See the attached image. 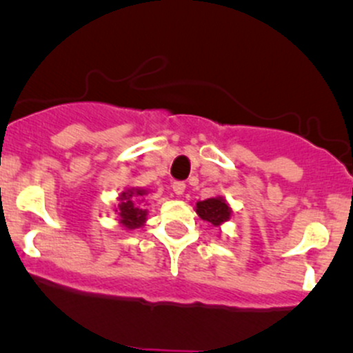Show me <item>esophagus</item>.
I'll return each mask as SVG.
<instances>
[{
    "mask_svg": "<svg viewBox=\"0 0 353 353\" xmlns=\"http://www.w3.org/2000/svg\"><path fill=\"white\" fill-rule=\"evenodd\" d=\"M185 187H187V185L183 183V181H173V185H172V188H173V192H175L176 195H181L185 192Z\"/></svg>",
    "mask_w": 353,
    "mask_h": 353,
    "instance_id": "34e87169",
    "label": "esophagus"
}]
</instances>
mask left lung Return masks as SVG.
I'll use <instances>...</instances> for the list:
<instances>
[{
  "label": "left lung",
  "mask_w": 353,
  "mask_h": 353,
  "mask_svg": "<svg viewBox=\"0 0 353 353\" xmlns=\"http://www.w3.org/2000/svg\"><path fill=\"white\" fill-rule=\"evenodd\" d=\"M195 212L199 214L201 219L207 221V223H210L212 226H221L223 223L230 221L232 210L230 203L224 201L223 197H216V199H207V201L197 202Z\"/></svg>",
  "instance_id": "1"
}]
</instances>
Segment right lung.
<instances>
[{
	"instance_id": "right-lung-1",
	"label": "right lung",
	"mask_w": 353,
	"mask_h": 353,
	"mask_svg": "<svg viewBox=\"0 0 353 353\" xmlns=\"http://www.w3.org/2000/svg\"><path fill=\"white\" fill-rule=\"evenodd\" d=\"M144 195L146 190L143 188H129V190L122 192L119 197V203L115 212L119 214V223L127 230H137V228L144 226L148 216V209L141 203L144 202Z\"/></svg>"
}]
</instances>
